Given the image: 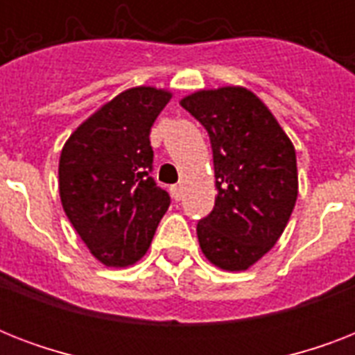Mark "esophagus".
I'll list each match as a JSON object with an SVG mask.
<instances>
[{
	"label": "esophagus",
	"instance_id": "1",
	"mask_svg": "<svg viewBox=\"0 0 355 355\" xmlns=\"http://www.w3.org/2000/svg\"><path fill=\"white\" fill-rule=\"evenodd\" d=\"M171 197L175 200H180V197H182V188H180V186H177V184H175V186H171Z\"/></svg>",
	"mask_w": 355,
	"mask_h": 355
}]
</instances>
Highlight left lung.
<instances>
[{
  "instance_id": "1",
  "label": "left lung",
  "mask_w": 355,
  "mask_h": 355,
  "mask_svg": "<svg viewBox=\"0 0 355 355\" xmlns=\"http://www.w3.org/2000/svg\"><path fill=\"white\" fill-rule=\"evenodd\" d=\"M214 150L216 206L197 223L200 248L225 270H245L275 247L298 195L297 155L269 108L241 86L180 101Z\"/></svg>"
}]
</instances>
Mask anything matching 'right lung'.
Wrapping results in <instances>:
<instances>
[{
  "mask_svg": "<svg viewBox=\"0 0 355 355\" xmlns=\"http://www.w3.org/2000/svg\"><path fill=\"white\" fill-rule=\"evenodd\" d=\"M171 99L138 86L86 119L58 162L62 208L80 239L107 267L136 263L169 208V193L150 177V127Z\"/></svg>",
  "mask_w": 355,
  "mask_h": 355,
  "instance_id": "add662e5",
  "label": "right lung"
}]
</instances>
